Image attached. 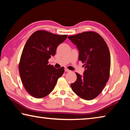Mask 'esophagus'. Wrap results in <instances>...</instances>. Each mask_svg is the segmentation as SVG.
Instances as JSON below:
<instances>
[{"label":"esophagus","instance_id":"obj_1","mask_svg":"<svg viewBox=\"0 0 130 130\" xmlns=\"http://www.w3.org/2000/svg\"><path fill=\"white\" fill-rule=\"evenodd\" d=\"M65 72H70V70H69L68 69H67V68H65Z\"/></svg>","mask_w":130,"mask_h":130}]
</instances>
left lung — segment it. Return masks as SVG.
<instances>
[{"label":"left lung","mask_w":130,"mask_h":130,"mask_svg":"<svg viewBox=\"0 0 130 130\" xmlns=\"http://www.w3.org/2000/svg\"><path fill=\"white\" fill-rule=\"evenodd\" d=\"M79 51L78 60L84 63L83 75L77 73V80L71 88L77 95L84 100L93 99L99 94L108 82L111 56L104 39L97 32H84L68 37Z\"/></svg>","instance_id":"obj_1"}]
</instances>
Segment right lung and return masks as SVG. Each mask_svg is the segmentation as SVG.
<instances>
[{
    "instance_id": "add662e5",
    "label": "right lung",
    "mask_w": 130,
    "mask_h": 130,
    "mask_svg": "<svg viewBox=\"0 0 130 130\" xmlns=\"http://www.w3.org/2000/svg\"><path fill=\"white\" fill-rule=\"evenodd\" d=\"M43 30L34 32L26 42L22 53L19 70L27 92L36 98H42L54 89L64 68L56 69L48 64L56 49L67 38Z\"/></svg>"
}]
</instances>
